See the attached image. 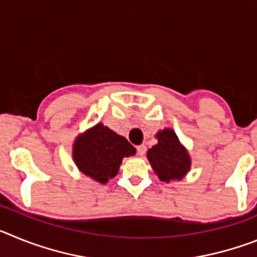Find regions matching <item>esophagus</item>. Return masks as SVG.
<instances>
[{"label":"esophagus","instance_id":"obj_1","mask_svg":"<svg viewBox=\"0 0 257 257\" xmlns=\"http://www.w3.org/2000/svg\"><path fill=\"white\" fill-rule=\"evenodd\" d=\"M136 149H138V154H139V156H144L145 152H147V147H145V145H139Z\"/></svg>","mask_w":257,"mask_h":257}]
</instances>
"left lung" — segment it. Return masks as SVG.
<instances>
[{"instance_id":"obj_1","label":"left lung","mask_w":257,"mask_h":257,"mask_svg":"<svg viewBox=\"0 0 257 257\" xmlns=\"http://www.w3.org/2000/svg\"><path fill=\"white\" fill-rule=\"evenodd\" d=\"M156 139L158 143L147 152V158L154 174L165 183L185 178L190 171L192 160L175 131L166 127L156 134Z\"/></svg>"}]
</instances>
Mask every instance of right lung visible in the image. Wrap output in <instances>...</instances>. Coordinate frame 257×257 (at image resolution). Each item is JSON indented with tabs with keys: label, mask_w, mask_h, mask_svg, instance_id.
Masks as SVG:
<instances>
[{
	"label": "right lung",
	"mask_w": 257,
	"mask_h": 257,
	"mask_svg": "<svg viewBox=\"0 0 257 257\" xmlns=\"http://www.w3.org/2000/svg\"><path fill=\"white\" fill-rule=\"evenodd\" d=\"M136 153L126 138L101 122L77 135L72 157L77 169L96 183L106 184L119 171L122 160Z\"/></svg>",
	"instance_id": "right-lung-1"
}]
</instances>
